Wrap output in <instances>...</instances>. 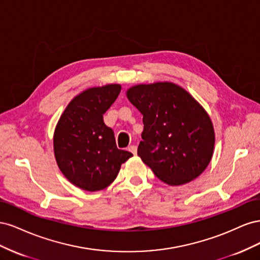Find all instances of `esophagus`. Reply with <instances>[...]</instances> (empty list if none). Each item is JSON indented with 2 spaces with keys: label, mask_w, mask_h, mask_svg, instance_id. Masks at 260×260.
Wrapping results in <instances>:
<instances>
[{
  "label": "esophagus",
  "mask_w": 260,
  "mask_h": 260,
  "mask_svg": "<svg viewBox=\"0 0 260 260\" xmlns=\"http://www.w3.org/2000/svg\"><path fill=\"white\" fill-rule=\"evenodd\" d=\"M128 151L131 152L133 155H137L138 147H137V145H130V146L128 147Z\"/></svg>",
  "instance_id": "obj_1"
}]
</instances>
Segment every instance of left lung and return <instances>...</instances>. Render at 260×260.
<instances>
[{
	"instance_id": "1",
	"label": "left lung",
	"mask_w": 260,
	"mask_h": 260,
	"mask_svg": "<svg viewBox=\"0 0 260 260\" xmlns=\"http://www.w3.org/2000/svg\"><path fill=\"white\" fill-rule=\"evenodd\" d=\"M127 98L143 115L138 155L169 185L198 178L211 160L215 131L208 114L190 93L172 82L138 84Z\"/></svg>"
}]
</instances>
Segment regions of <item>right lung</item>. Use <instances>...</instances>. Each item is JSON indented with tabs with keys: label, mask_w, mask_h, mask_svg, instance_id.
<instances>
[{
	"label": "right lung",
	"mask_w": 260,
	"mask_h": 260,
	"mask_svg": "<svg viewBox=\"0 0 260 260\" xmlns=\"http://www.w3.org/2000/svg\"><path fill=\"white\" fill-rule=\"evenodd\" d=\"M120 90V84L86 89L67 105L55 128L54 154L58 168L84 191L95 192L108 186L121 164L132 156L117 148L114 131L103 120Z\"/></svg>",
	"instance_id": "1"
}]
</instances>
